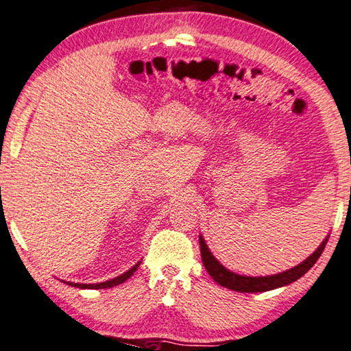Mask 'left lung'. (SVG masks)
Listing matches in <instances>:
<instances>
[{"mask_svg":"<svg viewBox=\"0 0 351 351\" xmlns=\"http://www.w3.org/2000/svg\"><path fill=\"white\" fill-rule=\"evenodd\" d=\"M330 235H326L324 241L320 243V246L314 251L310 257L305 258L302 263L278 274L272 276H263V277H249V276H240L237 272L229 271L226 266H223L215 258V255L210 252V249L207 247L203 235H199V249H201V258H203V265L206 271L209 272L210 277L218 285H221L224 288H229L232 291H239V293H265V291H271L276 288L287 287V285L293 283L295 280L306 274L308 271L313 268V265L319 260L322 255L326 241H328Z\"/></svg>","mask_w":351,"mask_h":351,"instance_id":"1","label":"left lung"}]
</instances>
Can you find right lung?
Wrapping results in <instances>:
<instances>
[{"mask_svg":"<svg viewBox=\"0 0 351 351\" xmlns=\"http://www.w3.org/2000/svg\"><path fill=\"white\" fill-rule=\"evenodd\" d=\"M141 261H138L133 268H130L127 272H123V274L117 276L114 278H111V280H106V282H102V283H73V282H64L71 285V287H75V288H82V289H104V288H112V287H117V285H121L127 280V278L132 277L134 274V271L139 268Z\"/></svg>","mask_w":351,"mask_h":351,"instance_id":"right-lung-1","label":"right lung"}]
</instances>
